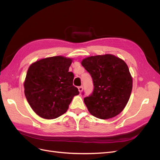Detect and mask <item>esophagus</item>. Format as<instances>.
<instances>
[{"label": "esophagus", "mask_w": 160, "mask_h": 160, "mask_svg": "<svg viewBox=\"0 0 160 160\" xmlns=\"http://www.w3.org/2000/svg\"><path fill=\"white\" fill-rule=\"evenodd\" d=\"M83 88L82 86H80V87H79V88H78V90L79 91V93H81V92L83 91Z\"/></svg>", "instance_id": "1"}]
</instances>
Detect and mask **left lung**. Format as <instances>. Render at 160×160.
<instances>
[{
	"label": "left lung",
	"mask_w": 160,
	"mask_h": 160,
	"mask_svg": "<svg viewBox=\"0 0 160 160\" xmlns=\"http://www.w3.org/2000/svg\"><path fill=\"white\" fill-rule=\"evenodd\" d=\"M93 83L91 95L84 98L89 113L101 119L112 118L126 106L133 81L127 64L113 55L87 57L81 62Z\"/></svg>",
	"instance_id": "left-lung-1"
}]
</instances>
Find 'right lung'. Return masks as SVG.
Wrapping results in <instances>:
<instances>
[{"label": "right lung", "mask_w": 160, "mask_h": 160, "mask_svg": "<svg viewBox=\"0 0 160 160\" xmlns=\"http://www.w3.org/2000/svg\"><path fill=\"white\" fill-rule=\"evenodd\" d=\"M72 59L62 56L37 61L28 68L24 88L28 103L40 117L52 119L64 114L73 97L79 94L69 71Z\"/></svg>", "instance_id": "right-lung-1"}]
</instances>
